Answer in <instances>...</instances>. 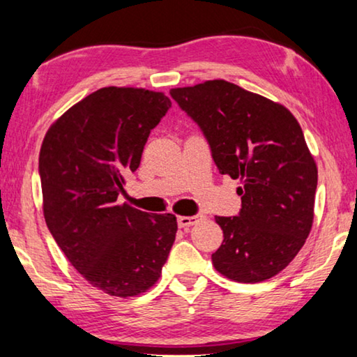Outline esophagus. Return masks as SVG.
Segmentation results:
<instances>
[{"label": "esophagus", "mask_w": 357, "mask_h": 357, "mask_svg": "<svg viewBox=\"0 0 357 357\" xmlns=\"http://www.w3.org/2000/svg\"><path fill=\"white\" fill-rule=\"evenodd\" d=\"M202 219H204L203 214H195V216H178L177 224H178V227L187 229V227L195 226V224H198Z\"/></svg>", "instance_id": "esophagus-1"}]
</instances>
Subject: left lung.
<instances>
[{"label":"left lung","instance_id":"obj_1","mask_svg":"<svg viewBox=\"0 0 357 357\" xmlns=\"http://www.w3.org/2000/svg\"><path fill=\"white\" fill-rule=\"evenodd\" d=\"M199 126L219 174L242 182L237 216H216L224 232L211 255L238 282L270 280L294 260L314 221L317 165L286 107L214 79L170 91Z\"/></svg>","mask_w":357,"mask_h":357}]
</instances>
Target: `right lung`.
Wrapping results in <instances>:
<instances>
[{
	"label": "right lung",
	"instance_id": "obj_1",
	"mask_svg": "<svg viewBox=\"0 0 357 357\" xmlns=\"http://www.w3.org/2000/svg\"><path fill=\"white\" fill-rule=\"evenodd\" d=\"M172 102L162 92L102 87L65 112L43 138L38 174L48 231L92 286L138 296L159 280L174 245V214L119 204L125 175Z\"/></svg>",
	"mask_w": 357,
	"mask_h": 357
}]
</instances>
